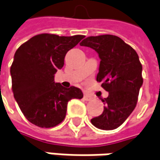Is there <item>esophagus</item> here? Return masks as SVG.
<instances>
[{
	"mask_svg": "<svg viewBox=\"0 0 160 160\" xmlns=\"http://www.w3.org/2000/svg\"><path fill=\"white\" fill-rule=\"evenodd\" d=\"M91 99H92V98H91V96H89L88 94H84V101H90Z\"/></svg>",
	"mask_w": 160,
	"mask_h": 160,
	"instance_id": "1",
	"label": "esophagus"
}]
</instances>
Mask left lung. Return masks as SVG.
<instances>
[{"mask_svg": "<svg viewBox=\"0 0 160 160\" xmlns=\"http://www.w3.org/2000/svg\"><path fill=\"white\" fill-rule=\"evenodd\" d=\"M80 46L89 47L98 53L101 62L96 81L109 92L107 98L102 99L105 104L103 112L92 118L91 122L102 130H114L137 105L143 84L139 56L130 45L114 35L88 37Z\"/></svg>", "mask_w": 160, "mask_h": 160, "instance_id": "left-lung-1", "label": "left lung"}]
</instances>
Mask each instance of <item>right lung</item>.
Returning a JSON list of instances; mask_svg holds the SVG:
<instances>
[{
	"mask_svg": "<svg viewBox=\"0 0 160 160\" xmlns=\"http://www.w3.org/2000/svg\"><path fill=\"white\" fill-rule=\"evenodd\" d=\"M84 38L42 33L17 49L11 67L12 92L29 122L40 128L55 127L64 121L68 102L83 98L79 88L55 83L54 75L63 68L66 54Z\"/></svg>",
	"mask_w": 160,
	"mask_h": 160,
	"instance_id": "right-lung-1",
	"label": "right lung"
}]
</instances>
